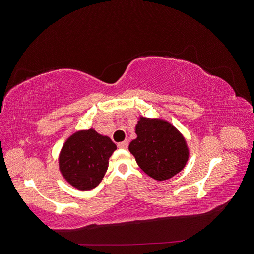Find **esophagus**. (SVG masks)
I'll list each match as a JSON object with an SVG mask.
<instances>
[{"label":"esophagus","instance_id":"esophagus-1","mask_svg":"<svg viewBox=\"0 0 254 254\" xmlns=\"http://www.w3.org/2000/svg\"><path fill=\"white\" fill-rule=\"evenodd\" d=\"M119 148H127L128 147V141H123L118 144Z\"/></svg>","mask_w":254,"mask_h":254}]
</instances>
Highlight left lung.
Returning a JSON list of instances; mask_svg holds the SVG:
<instances>
[{"label": "left lung", "instance_id": "obj_1", "mask_svg": "<svg viewBox=\"0 0 254 254\" xmlns=\"http://www.w3.org/2000/svg\"><path fill=\"white\" fill-rule=\"evenodd\" d=\"M135 133L136 139L130 142L128 149L141 170L152 179H171L186 167L190 157L187 140L172 123L140 117Z\"/></svg>", "mask_w": 254, "mask_h": 254}]
</instances>
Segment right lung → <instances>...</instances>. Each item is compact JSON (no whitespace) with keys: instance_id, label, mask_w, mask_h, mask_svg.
Returning a JSON list of instances; mask_svg holds the SVG:
<instances>
[{"instance_id":"add662e5","label":"right lung","mask_w":254,"mask_h":254,"mask_svg":"<svg viewBox=\"0 0 254 254\" xmlns=\"http://www.w3.org/2000/svg\"><path fill=\"white\" fill-rule=\"evenodd\" d=\"M115 149L109 136L93 128L78 130L67 137L59 152V171L75 189L90 190L102 182Z\"/></svg>"}]
</instances>
